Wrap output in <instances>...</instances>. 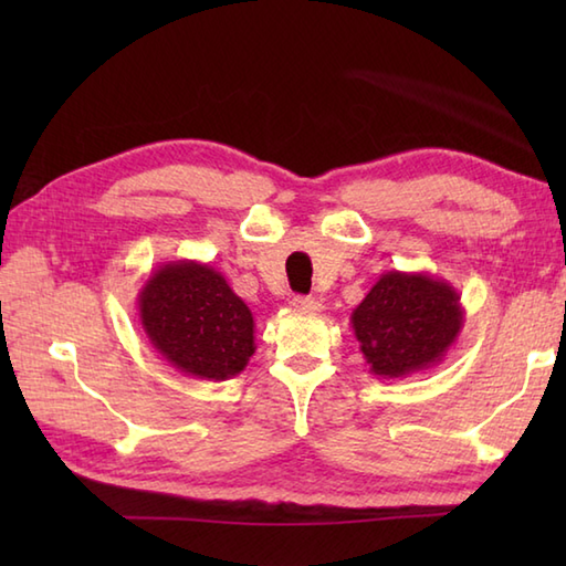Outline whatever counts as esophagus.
Segmentation results:
<instances>
[{
	"label": "esophagus",
	"instance_id": "esophagus-1",
	"mask_svg": "<svg viewBox=\"0 0 566 566\" xmlns=\"http://www.w3.org/2000/svg\"><path fill=\"white\" fill-rule=\"evenodd\" d=\"M292 306L298 311H321V302L314 296H294Z\"/></svg>",
	"mask_w": 566,
	"mask_h": 566
}]
</instances>
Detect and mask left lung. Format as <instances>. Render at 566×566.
Returning <instances> with one entry per match:
<instances>
[{"mask_svg": "<svg viewBox=\"0 0 566 566\" xmlns=\"http://www.w3.org/2000/svg\"><path fill=\"white\" fill-rule=\"evenodd\" d=\"M369 371L403 379L440 365L464 326L460 294L428 272H384L353 316Z\"/></svg>", "mask_w": 566, "mask_h": 566, "instance_id": "obj_1", "label": "left lung"}]
</instances>
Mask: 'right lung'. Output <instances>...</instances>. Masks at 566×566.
Listing matches in <instances>:
<instances>
[{"label":"right lung","mask_w":566,"mask_h":566,"mask_svg":"<svg viewBox=\"0 0 566 566\" xmlns=\"http://www.w3.org/2000/svg\"><path fill=\"white\" fill-rule=\"evenodd\" d=\"M136 304L150 345L187 377L231 379L255 353L252 311L207 262H163Z\"/></svg>","instance_id":"add662e5"}]
</instances>
